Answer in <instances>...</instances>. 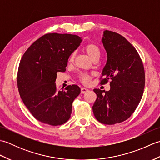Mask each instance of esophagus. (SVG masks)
<instances>
[{
    "label": "esophagus",
    "instance_id": "esophagus-1",
    "mask_svg": "<svg viewBox=\"0 0 160 160\" xmlns=\"http://www.w3.org/2000/svg\"><path fill=\"white\" fill-rule=\"evenodd\" d=\"M88 91H89V90H88V89H87V88H84V87L81 88V93H86V92H87Z\"/></svg>",
    "mask_w": 160,
    "mask_h": 160
}]
</instances>
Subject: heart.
I'll return each instance as SVG.
<instances>
[{"mask_svg":"<svg viewBox=\"0 0 160 160\" xmlns=\"http://www.w3.org/2000/svg\"><path fill=\"white\" fill-rule=\"evenodd\" d=\"M84 50H85L86 53L88 54L90 58H91L93 60L96 58H99L100 56V50L97 45H94V44H88L87 45L84 47ZM75 58V53L71 54L69 58V62H72ZM80 79L83 83L87 84L89 83L90 80V76L89 75L85 73H82L80 76Z\"/></svg>","mask_w":160,"mask_h":160,"instance_id":"1","label":"heart"}]
</instances>
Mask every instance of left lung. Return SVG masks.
<instances>
[{"instance_id":"obj_1","label":"left lung","mask_w":160,"mask_h":160,"mask_svg":"<svg viewBox=\"0 0 160 160\" xmlns=\"http://www.w3.org/2000/svg\"><path fill=\"white\" fill-rule=\"evenodd\" d=\"M102 43L107 60L100 84L110 80L111 89H93L97 99L92 108L98 122L111 125L127 120L136 109L144 92L145 74L138 52L124 37L105 30Z\"/></svg>"}]
</instances>
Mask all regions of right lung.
Wrapping results in <instances>:
<instances>
[{"instance_id": "add662e5", "label": "right lung", "mask_w": 160, "mask_h": 160, "mask_svg": "<svg viewBox=\"0 0 160 160\" xmlns=\"http://www.w3.org/2000/svg\"><path fill=\"white\" fill-rule=\"evenodd\" d=\"M82 38L67 33H47L30 46L20 60L17 84L20 98L36 120L52 126L70 118L72 103L80 93L77 85L58 91V72L66 70L71 54Z\"/></svg>"}]
</instances>
